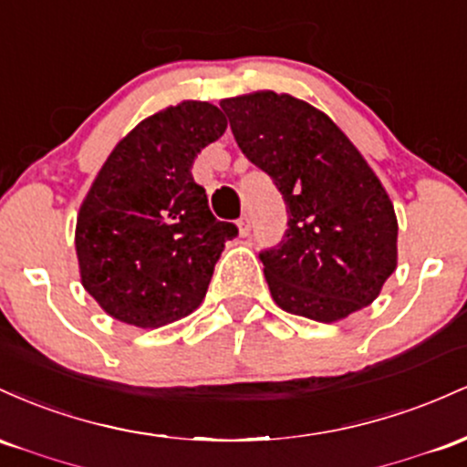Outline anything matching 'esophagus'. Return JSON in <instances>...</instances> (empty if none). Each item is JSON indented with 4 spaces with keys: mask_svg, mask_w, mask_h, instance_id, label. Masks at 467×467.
<instances>
[{
    "mask_svg": "<svg viewBox=\"0 0 467 467\" xmlns=\"http://www.w3.org/2000/svg\"><path fill=\"white\" fill-rule=\"evenodd\" d=\"M238 229H240V235H249L251 234V220L249 216H243L238 220Z\"/></svg>",
    "mask_w": 467,
    "mask_h": 467,
    "instance_id": "34e87169",
    "label": "esophagus"
}]
</instances>
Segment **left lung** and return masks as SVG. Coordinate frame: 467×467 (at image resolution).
I'll return each instance as SVG.
<instances>
[{"label":"left lung","mask_w":467,"mask_h":467,"mask_svg":"<svg viewBox=\"0 0 467 467\" xmlns=\"http://www.w3.org/2000/svg\"><path fill=\"white\" fill-rule=\"evenodd\" d=\"M220 108L289 213L280 243L260 251L277 306L327 324L368 306L397 266V216L364 156L327 114L291 94L251 92Z\"/></svg>","instance_id":"left-lung-1"}]
</instances>
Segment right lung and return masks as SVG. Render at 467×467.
Listing matches in <instances>:
<instances>
[{
	"label": "right lung",
	"instance_id": "add662e5",
	"mask_svg": "<svg viewBox=\"0 0 467 467\" xmlns=\"http://www.w3.org/2000/svg\"><path fill=\"white\" fill-rule=\"evenodd\" d=\"M224 130L216 106L182 101L140 120L108 156L75 234L81 282L108 316L159 328L201 306L238 227L209 212L192 165Z\"/></svg>",
	"mask_w": 467,
	"mask_h": 467
}]
</instances>
